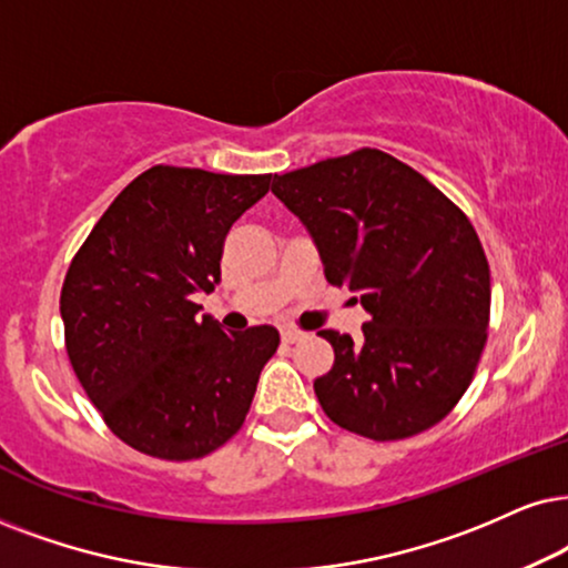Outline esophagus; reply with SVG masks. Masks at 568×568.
Listing matches in <instances>:
<instances>
[{
	"label": "esophagus",
	"instance_id": "obj_1",
	"mask_svg": "<svg viewBox=\"0 0 568 568\" xmlns=\"http://www.w3.org/2000/svg\"><path fill=\"white\" fill-rule=\"evenodd\" d=\"M280 335H283V343H298L301 337H304V333H301V329H293V327H285Z\"/></svg>",
	"mask_w": 568,
	"mask_h": 568
}]
</instances>
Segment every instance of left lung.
<instances>
[{"label": "left lung", "mask_w": 568, "mask_h": 568, "mask_svg": "<svg viewBox=\"0 0 568 568\" xmlns=\"http://www.w3.org/2000/svg\"><path fill=\"white\" fill-rule=\"evenodd\" d=\"M272 193L312 235L327 283L348 285L362 341L320 329L335 364L314 379L335 425L369 440L425 433L475 377L490 322V267L466 214L379 149L275 175Z\"/></svg>", "instance_id": "obj_1"}]
</instances>
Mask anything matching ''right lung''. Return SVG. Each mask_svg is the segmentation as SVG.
<instances>
[{"instance_id": "1", "label": "right lung", "mask_w": 568, "mask_h": 568, "mask_svg": "<svg viewBox=\"0 0 568 568\" xmlns=\"http://www.w3.org/2000/svg\"><path fill=\"white\" fill-rule=\"evenodd\" d=\"M270 183L156 164L70 262L60 296L70 364L106 427L141 454L191 462L246 419L280 333H225L193 296L220 283L225 235Z\"/></svg>"}]
</instances>
